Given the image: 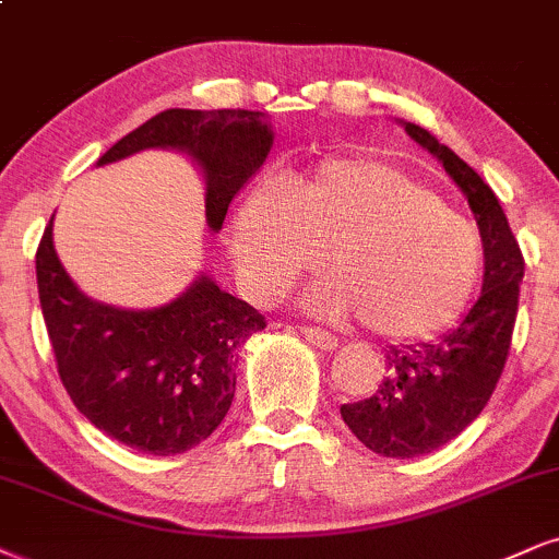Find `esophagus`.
Masks as SVG:
<instances>
[{
	"label": "esophagus",
	"instance_id": "34e87169",
	"mask_svg": "<svg viewBox=\"0 0 559 559\" xmlns=\"http://www.w3.org/2000/svg\"><path fill=\"white\" fill-rule=\"evenodd\" d=\"M302 336H306L308 344H313V347L323 349V353H332V349H336V336L323 332V329H316V326H302L300 329Z\"/></svg>",
	"mask_w": 559,
	"mask_h": 559
}]
</instances>
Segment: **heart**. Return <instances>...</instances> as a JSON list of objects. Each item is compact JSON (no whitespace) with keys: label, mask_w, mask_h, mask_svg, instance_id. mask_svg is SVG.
<instances>
[{"label":"heart","mask_w":559,"mask_h":559,"mask_svg":"<svg viewBox=\"0 0 559 559\" xmlns=\"http://www.w3.org/2000/svg\"><path fill=\"white\" fill-rule=\"evenodd\" d=\"M233 253L261 290L277 293L313 266L329 274L308 306L357 316L383 340H423L459 319L481 274V243L464 217L396 165L332 157L287 186L240 204Z\"/></svg>","instance_id":"obj_1"}]
</instances>
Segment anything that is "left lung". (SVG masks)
<instances>
[{"mask_svg": "<svg viewBox=\"0 0 559 559\" xmlns=\"http://www.w3.org/2000/svg\"><path fill=\"white\" fill-rule=\"evenodd\" d=\"M402 123L412 140L443 163L445 174L469 199L485 248V282L459 329L438 342L389 347L376 394L342 404V419L355 438L385 459L436 451L479 417L506 368L523 280L519 240L490 186L427 129Z\"/></svg>", "mask_w": 559, "mask_h": 559, "instance_id": "left-lung-1", "label": "left lung"}]
</instances>
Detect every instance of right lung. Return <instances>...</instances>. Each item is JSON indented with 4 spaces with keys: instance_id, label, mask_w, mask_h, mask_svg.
<instances>
[{
    "instance_id": "1",
    "label": "right lung",
    "mask_w": 559,
    "mask_h": 559,
    "mask_svg": "<svg viewBox=\"0 0 559 559\" xmlns=\"http://www.w3.org/2000/svg\"><path fill=\"white\" fill-rule=\"evenodd\" d=\"M272 144L261 111L168 108L116 142L98 165L153 147L189 153L206 178V225L219 230ZM51 230L53 217L36 251L38 298L74 406L106 436L153 456H176L210 438L236 394L240 347L266 326L264 316L206 274L168 306H103L69 280Z\"/></svg>"
}]
</instances>
